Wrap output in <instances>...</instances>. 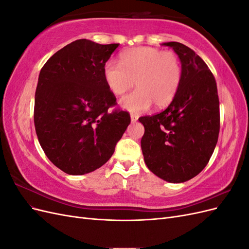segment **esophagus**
<instances>
[{
  "label": "esophagus",
  "instance_id": "1",
  "mask_svg": "<svg viewBox=\"0 0 249 249\" xmlns=\"http://www.w3.org/2000/svg\"><path fill=\"white\" fill-rule=\"evenodd\" d=\"M138 118H139V116L137 114H131V122L132 123H136Z\"/></svg>",
  "mask_w": 249,
  "mask_h": 249
}]
</instances>
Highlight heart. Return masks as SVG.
Masks as SVG:
<instances>
[{
    "mask_svg": "<svg viewBox=\"0 0 249 249\" xmlns=\"http://www.w3.org/2000/svg\"><path fill=\"white\" fill-rule=\"evenodd\" d=\"M182 74L176 53L152 47L124 51L120 64L107 61L103 69L104 81L114 95H123L136 82V91L120 100V106L131 112L145 111L153 104L157 108L168 106L178 92Z\"/></svg>",
    "mask_w": 249,
    "mask_h": 249,
    "instance_id": "1",
    "label": "heart"
}]
</instances>
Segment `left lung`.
I'll return each mask as SVG.
<instances>
[{"mask_svg": "<svg viewBox=\"0 0 249 249\" xmlns=\"http://www.w3.org/2000/svg\"><path fill=\"white\" fill-rule=\"evenodd\" d=\"M178 56L182 81L169 106L159 114L140 117L144 126L141 149L154 175L184 183L206 167L220 127L216 81L205 61L185 44L164 42Z\"/></svg>", "mask_w": 249, "mask_h": 249, "instance_id": "1", "label": "left lung"}]
</instances>
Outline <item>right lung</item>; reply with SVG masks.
<instances>
[{
  "mask_svg": "<svg viewBox=\"0 0 249 249\" xmlns=\"http://www.w3.org/2000/svg\"><path fill=\"white\" fill-rule=\"evenodd\" d=\"M118 46L78 39L40 71L34 105L37 138L49 160L67 175L103 166L131 123L125 111L108 112L116 99L103 69Z\"/></svg>",
  "mask_w": 249,
  "mask_h": 249,
  "instance_id": "obj_1",
  "label": "right lung"
}]
</instances>
